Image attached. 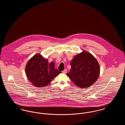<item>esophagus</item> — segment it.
Here are the masks:
<instances>
[{"mask_svg": "<svg viewBox=\"0 0 125 125\" xmlns=\"http://www.w3.org/2000/svg\"><path fill=\"white\" fill-rule=\"evenodd\" d=\"M66 72H67V70H66V69H65L64 71H62V73H66Z\"/></svg>", "mask_w": 125, "mask_h": 125, "instance_id": "esophagus-1", "label": "esophagus"}]
</instances>
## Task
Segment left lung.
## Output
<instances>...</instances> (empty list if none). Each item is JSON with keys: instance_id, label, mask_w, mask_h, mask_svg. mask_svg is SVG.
<instances>
[{"instance_id": "left-lung-1", "label": "left lung", "mask_w": 125, "mask_h": 125, "mask_svg": "<svg viewBox=\"0 0 125 125\" xmlns=\"http://www.w3.org/2000/svg\"><path fill=\"white\" fill-rule=\"evenodd\" d=\"M70 65V72L66 75L80 88H89L99 77L100 68L98 62L91 54L87 51H83L75 56Z\"/></svg>"}]
</instances>
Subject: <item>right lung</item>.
Segmentation results:
<instances>
[{
	"label": "right lung",
	"mask_w": 125,
	"mask_h": 125,
	"mask_svg": "<svg viewBox=\"0 0 125 125\" xmlns=\"http://www.w3.org/2000/svg\"><path fill=\"white\" fill-rule=\"evenodd\" d=\"M28 80L34 86L44 87L47 86L61 72L55 68L54 62L48 64V60L40 54H36L30 59L25 67Z\"/></svg>",
	"instance_id": "1"
}]
</instances>
